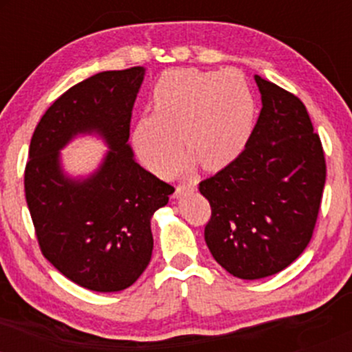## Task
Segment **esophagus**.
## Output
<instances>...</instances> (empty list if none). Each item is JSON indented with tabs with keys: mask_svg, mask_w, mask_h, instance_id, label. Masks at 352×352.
<instances>
[{
	"mask_svg": "<svg viewBox=\"0 0 352 352\" xmlns=\"http://www.w3.org/2000/svg\"><path fill=\"white\" fill-rule=\"evenodd\" d=\"M195 190V185L188 184V185H177L175 187V193H173V199H179V197L185 195V193H190Z\"/></svg>",
	"mask_w": 352,
	"mask_h": 352,
	"instance_id": "34e87169",
	"label": "esophagus"
}]
</instances>
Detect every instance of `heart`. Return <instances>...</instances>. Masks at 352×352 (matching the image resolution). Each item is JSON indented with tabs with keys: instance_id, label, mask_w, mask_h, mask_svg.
Instances as JSON below:
<instances>
[{
	"instance_id": "1",
	"label": "heart",
	"mask_w": 352,
	"mask_h": 352,
	"mask_svg": "<svg viewBox=\"0 0 352 352\" xmlns=\"http://www.w3.org/2000/svg\"><path fill=\"white\" fill-rule=\"evenodd\" d=\"M151 102L153 112L137 119L132 142L155 173L170 168L182 143L190 153L172 168V175L188 172L197 160L205 170H220L252 139L256 102L238 69H168L153 84Z\"/></svg>"
}]
</instances>
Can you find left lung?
Masks as SVG:
<instances>
[{"label":"left lung","instance_id":"8db88e82","mask_svg":"<svg viewBox=\"0 0 352 352\" xmlns=\"http://www.w3.org/2000/svg\"><path fill=\"white\" fill-rule=\"evenodd\" d=\"M254 80L263 107L252 139L199 187L212 207L210 253L241 280L276 274L305 252L326 182L324 152L305 104L260 76Z\"/></svg>","mask_w":352,"mask_h":352}]
</instances>
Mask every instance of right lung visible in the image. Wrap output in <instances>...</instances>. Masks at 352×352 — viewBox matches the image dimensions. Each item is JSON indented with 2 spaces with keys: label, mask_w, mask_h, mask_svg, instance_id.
<instances>
[{
  "label": "right lung",
  "mask_w": 352,
  "mask_h": 352,
  "mask_svg": "<svg viewBox=\"0 0 352 352\" xmlns=\"http://www.w3.org/2000/svg\"><path fill=\"white\" fill-rule=\"evenodd\" d=\"M142 66L104 71L52 102L36 125L24 193L39 248L54 268L91 292L134 285L152 256L151 218L175 192L135 162L131 117ZM96 133L109 151L96 173L72 179L58 152L78 135Z\"/></svg>",
  "instance_id": "1"
}]
</instances>
